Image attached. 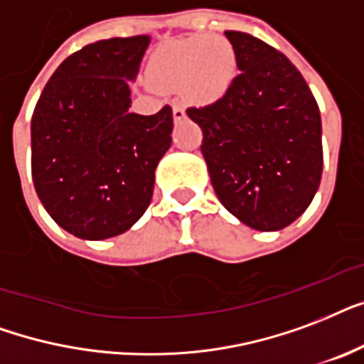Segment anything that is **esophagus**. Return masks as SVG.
Instances as JSON below:
<instances>
[{"instance_id": "1", "label": "esophagus", "mask_w": 364, "mask_h": 364, "mask_svg": "<svg viewBox=\"0 0 364 364\" xmlns=\"http://www.w3.org/2000/svg\"><path fill=\"white\" fill-rule=\"evenodd\" d=\"M173 117H174V121H182L186 117V112H184V108H182V106H174L173 108Z\"/></svg>"}]
</instances>
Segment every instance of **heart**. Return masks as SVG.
Masks as SVG:
<instances>
[{
  "label": "heart",
  "mask_w": 364,
  "mask_h": 364,
  "mask_svg": "<svg viewBox=\"0 0 364 364\" xmlns=\"http://www.w3.org/2000/svg\"><path fill=\"white\" fill-rule=\"evenodd\" d=\"M148 74L157 89L180 91L196 104H214L232 89L237 60L228 39L201 33L157 49Z\"/></svg>",
  "instance_id": "heart-1"
}]
</instances>
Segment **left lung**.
Listing matches in <instances>:
<instances>
[{"label":"left lung","instance_id":"obj_1","mask_svg":"<svg viewBox=\"0 0 364 364\" xmlns=\"http://www.w3.org/2000/svg\"><path fill=\"white\" fill-rule=\"evenodd\" d=\"M239 75L218 102L188 108L220 203L245 226L277 232L309 207L323 173L321 114L296 66L262 39L228 30Z\"/></svg>","mask_w":364,"mask_h":364}]
</instances>
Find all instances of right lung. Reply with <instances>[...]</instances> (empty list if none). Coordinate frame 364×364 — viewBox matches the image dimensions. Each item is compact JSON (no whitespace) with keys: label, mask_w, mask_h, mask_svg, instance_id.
Here are the masks:
<instances>
[{"label":"right lung","mask_w":364,"mask_h":364,"mask_svg":"<svg viewBox=\"0 0 364 364\" xmlns=\"http://www.w3.org/2000/svg\"><path fill=\"white\" fill-rule=\"evenodd\" d=\"M150 36L102 39L70 55L32 115V178L53 220L87 241L131 230L150 207L173 142V109L132 114L131 83Z\"/></svg>","instance_id":"1"}]
</instances>
